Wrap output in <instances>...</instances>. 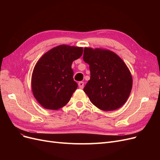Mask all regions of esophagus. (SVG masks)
<instances>
[{
	"label": "esophagus",
	"mask_w": 160,
	"mask_h": 160,
	"mask_svg": "<svg viewBox=\"0 0 160 160\" xmlns=\"http://www.w3.org/2000/svg\"><path fill=\"white\" fill-rule=\"evenodd\" d=\"M78 85H79V87L80 89H83V87H84V83H83V81L79 82Z\"/></svg>",
	"instance_id": "1"
}]
</instances>
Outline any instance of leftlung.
Listing matches in <instances>:
<instances>
[{
    "label": "left lung",
    "instance_id": "left-lung-1",
    "mask_svg": "<svg viewBox=\"0 0 160 160\" xmlns=\"http://www.w3.org/2000/svg\"><path fill=\"white\" fill-rule=\"evenodd\" d=\"M83 59L91 77L83 91L91 103L103 111L117 109L126 102L132 88L128 67L113 52L85 48Z\"/></svg>",
    "mask_w": 160,
    "mask_h": 160
}]
</instances>
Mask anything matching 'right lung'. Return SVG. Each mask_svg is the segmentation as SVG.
I'll list each match as a JSON object with an SVG mask.
<instances>
[{"mask_svg": "<svg viewBox=\"0 0 160 160\" xmlns=\"http://www.w3.org/2000/svg\"><path fill=\"white\" fill-rule=\"evenodd\" d=\"M83 48L59 45L47 52L37 62L32 75V90L43 108L57 110L69 102L77 88L72 62L83 54Z\"/></svg>", "mask_w": 160, "mask_h": 160, "instance_id": "obj_1", "label": "right lung"}]
</instances>
